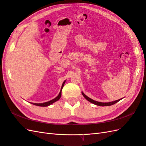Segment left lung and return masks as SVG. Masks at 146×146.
Returning a JSON list of instances; mask_svg holds the SVG:
<instances>
[{
  "label": "left lung",
  "instance_id": "8db88e82",
  "mask_svg": "<svg viewBox=\"0 0 146 146\" xmlns=\"http://www.w3.org/2000/svg\"><path fill=\"white\" fill-rule=\"evenodd\" d=\"M82 94H83V96L84 97V98L86 99V100H88L89 102H91L92 104H95V105L99 106H111V105H113V104L118 102V101H119V100L121 99H118L117 100H115V101L110 102H100L96 101V100H92V99L88 98V97L87 96H86L83 92H82Z\"/></svg>",
  "mask_w": 146,
  "mask_h": 146
}]
</instances>
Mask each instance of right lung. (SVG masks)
<instances>
[{
    "label": "right lung",
    "mask_w": 146,
    "mask_h": 146,
    "mask_svg": "<svg viewBox=\"0 0 146 146\" xmlns=\"http://www.w3.org/2000/svg\"><path fill=\"white\" fill-rule=\"evenodd\" d=\"M65 83V81H64L62 84V88H61V90L60 91V93L56 97V98L54 99H52L51 100H50V101H48V102H44V103H40V104H36V103H31L32 104H33V105H35V106H40V107H47V106H48L51 105V104H52L53 103H54L55 102L57 101V100H58L60 99V98H61V96H62V88L63 87V86H64V84Z\"/></svg>",
    "instance_id": "right-lung-1"
}]
</instances>
